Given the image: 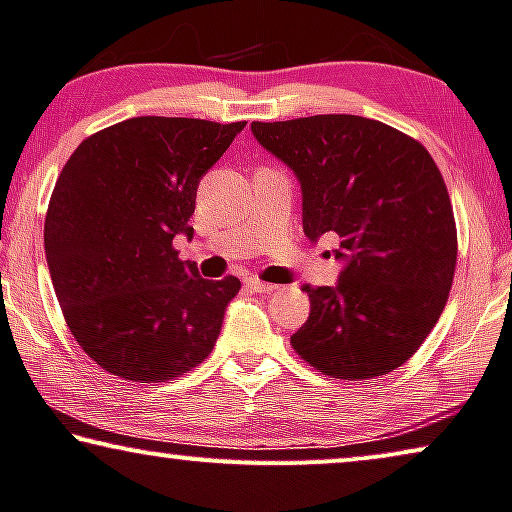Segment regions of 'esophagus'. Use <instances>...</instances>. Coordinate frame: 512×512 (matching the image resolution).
Instances as JSON below:
<instances>
[{"instance_id": "esophagus-1", "label": "esophagus", "mask_w": 512, "mask_h": 512, "mask_svg": "<svg viewBox=\"0 0 512 512\" xmlns=\"http://www.w3.org/2000/svg\"><path fill=\"white\" fill-rule=\"evenodd\" d=\"M246 287L250 289V292H257V294H271V292H276V285H271V282H264V280H259V278H246Z\"/></svg>"}]
</instances>
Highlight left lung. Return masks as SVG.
<instances>
[{"label":"left lung","mask_w":512,"mask_h":512,"mask_svg":"<svg viewBox=\"0 0 512 512\" xmlns=\"http://www.w3.org/2000/svg\"><path fill=\"white\" fill-rule=\"evenodd\" d=\"M250 128L299 177L305 236H340L345 269L335 287H303L310 317L294 352L335 379L400 368L437 324L455 276V216L437 163L414 137L356 114Z\"/></svg>","instance_id":"left-lung-1"}]
</instances>
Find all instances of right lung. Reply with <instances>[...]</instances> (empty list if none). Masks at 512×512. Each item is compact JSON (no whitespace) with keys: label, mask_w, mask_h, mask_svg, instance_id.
Masks as SVG:
<instances>
[{"label":"right lung","mask_w":512,"mask_h":512,"mask_svg":"<svg viewBox=\"0 0 512 512\" xmlns=\"http://www.w3.org/2000/svg\"><path fill=\"white\" fill-rule=\"evenodd\" d=\"M243 126L133 117L66 160L45 216V257L68 329L110 375L170 381L216 345L241 282L200 278L172 241L193 236L197 183Z\"/></svg>","instance_id":"right-lung-1"}]
</instances>
